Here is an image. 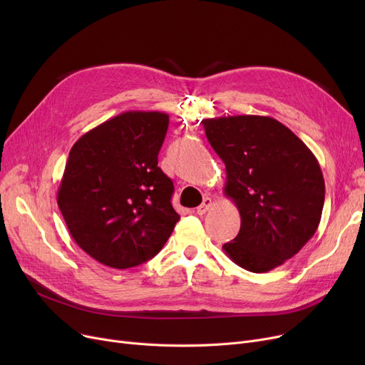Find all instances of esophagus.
Listing matches in <instances>:
<instances>
[{"label": "esophagus", "mask_w": 365, "mask_h": 365, "mask_svg": "<svg viewBox=\"0 0 365 365\" xmlns=\"http://www.w3.org/2000/svg\"><path fill=\"white\" fill-rule=\"evenodd\" d=\"M210 207H212V200L205 198V200L202 201V204H201L200 207H197V215H200V216L205 215V213L208 212V210H210Z\"/></svg>", "instance_id": "34e87169"}]
</instances>
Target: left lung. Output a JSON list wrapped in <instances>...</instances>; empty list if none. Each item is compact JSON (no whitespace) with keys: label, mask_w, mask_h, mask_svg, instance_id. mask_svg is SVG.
<instances>
[{"label":"left lung","mask_w":365,"mask_h":365,"mask_svg":"<svg viewBox=\"0 0 365 365\" xmlns=\"http://www.w3.org/2000/svg\"><path fill=\"white\" fill-rule=\"evenodd\" d=\"M201 124L226 167L225 195L241 216L238 235L223 250L245 271H271L317 232L325 197L318 160L271 117L234 115Z\"/></svg>","instance_id":"obj_1"}]
</instances>
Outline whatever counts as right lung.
<instances>
[{"mask_svg":"<svg viewBox=\"0 0 365 365\" xmlns=\"http://www.w3.org/2000/svg\"><path fill=\"white\" fill-rule=\"evenodd\" d=\"M167 128L164 112L128 110L83 134L69 152L57 205L73 241L102 264L145 263L180 219L173 182L158 167Z\"/></svg>","mask_w":365,"mask_h":365,"instance_id":"add662e5","label":"right lung"}]
</instances>
